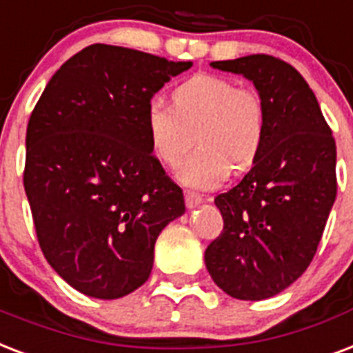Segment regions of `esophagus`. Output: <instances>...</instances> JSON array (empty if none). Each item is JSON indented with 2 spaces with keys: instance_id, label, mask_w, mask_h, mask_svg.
I'll use <instances>...</instances> for the list:
<instances>
[{
  "instance_id": "34e87169",
  "label": "esophagus",
  "mask_w": 353,
  "mask_h": 353,
  "mask_svg": "<svg viewBox=\"0 0 353 353\" xmlns=\"http://www.w3.org/2000/svg\"><path fill=\"white\" fill-rule=\"evenodd\" d=\"M202 202H204V199L201 195H195V193H190V191L185 193V206L188 208H196Z\"/></svg>"
}]
</instances>
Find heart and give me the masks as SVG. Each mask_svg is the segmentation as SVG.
Masks as SVG:
<instances>
[{"label": "heart", "instance_id": "1", "mask_svg": "<svg viewBox=\"0 0 353 353\" xmlns=\"http://www.w3.org/2000/svg\"><path fill=\"white\" fill-rule=\"evenodd\" d=\"M145 128L152 152L165 165H179L195 143L201 149L180 168V180L195 190L223 184L230 169L247 171L258 162L265 145L267 106L252 86L234 79L196 73L176 86L173 105L152 101Z\"/></svg>", "mask_w": 353, "mask_h": 353}]
</instances>
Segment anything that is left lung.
<instances>
[{"label":"left lung","mask_w":353,"mask_h":353,"mask_svg":"<svg viewBox=\"0 0 353 353\" xmlns=\"http://www.w3.org/2000/svg\"><path fill=\"white\" fill-rule=\"evenodd\" d=\"M252 81L267 106L265 145L245 179L215 196L225 226L204 252L226 294L265 300L310 267L337 195V149L313 90L270 54L217 60Z\"/></svg>","instance_id":"8db88e82"}]
</instances>
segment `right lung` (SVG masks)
Listing matches in <instances>:
<instances>
[{
  "mask_svg": "<svg viewBox=\"0 0 353 353\" xmlns=\"http://www.w3.org/2000/svg\"><path fill=\"white\" fill-rule=\"evenodd\" d=\"M190 68L94 43L60 65L29 117L23 188L38 243L83 294L114 300L143 285L157 237L185 212L152 154L145 114Z\"/></svg>",
  "mask_w": 353,
  "mask_h": 353,
  "instance_id": "obj_1",
  "label": "right lung"
}]
</instances>
